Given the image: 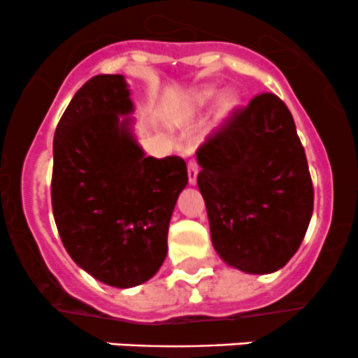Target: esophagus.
Here are the masks:
<instances>
[{
	"instance_id": "1",
	"label": "esophagus",
	"mask_w": 358,
	"mask_h": 358,
	"mask_svg": "<svg viewBox=\"0 0 358 358\" xmlns=\"http://www.w3.org/2000/svg\"><path fill=\"white\" fill-rule=\"evenodd\" d=\"M187 173H189L190 185H196L197 173H199V166H197L196 161H189V164H187Z\"/></svg>"
}]
</instances>
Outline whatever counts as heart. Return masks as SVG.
Masks as SVG:
<instances>
[{
	"label": "heart",
	"mask_w": 358,
	"mask_h": 358,
	"mask_svg": "<svg viewBox=\"0 0 358 358\" xmlns=\"http://www.w3.org/2000/svg\"><path fill=\"white\" fill-rule=\"evenodd\" d=\"M216 95H218V92H216L215 88L196 90V92L189 93V95L183 99V102H182L183 110L196 112V110L204 109V107H208L209 103L216 99ZM236 103H237V99L232 95V93H227V95H223L222 99L218 100V106H216V114H218V117H223V115L229 114V112L236 107Z\"/></svg>",
	"instance_id": "heart-1"
}]
</instances>
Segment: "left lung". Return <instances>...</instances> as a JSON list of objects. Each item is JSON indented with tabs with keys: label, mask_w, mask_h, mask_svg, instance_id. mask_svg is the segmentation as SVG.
<instances>
[{
	"label": "left lung",
	"mask_w": 358,
	"mask_h": 358,
	"mask_svg": "<svg viewBox=\"0 0 358 358\" xmlns=\"http://www.w3.org/2000/svg\"><path fill=\"white\" fill-rule=\"evenodd\" d=\"M197 162L220 258L246 273L282 268L313 213L308 162L286 103L273 93L256 95L206 138Z\"/></svg>",
	"instance_id": "8db88e82"
}]
</instances>
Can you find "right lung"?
<instances>
[{
	"label": "right lung",
	"instance_id": "add662e5",
	"mask_svg": "<svg viewBox=\"0 0 358 358\" xmlns=\"http://www.w3.org/2000/svg\"><path fill=\"white\" fill-rule=\"evenodd\" d=\"M133 110L124 76L99 74L76 92L53 136L52 208L64 248L90 275L122 289L161 268L189 183L182 157L145 156L126 117Z\"/></svg>",
	"mask_w": 358,
	"mask_h": 358
}]
</instances>
